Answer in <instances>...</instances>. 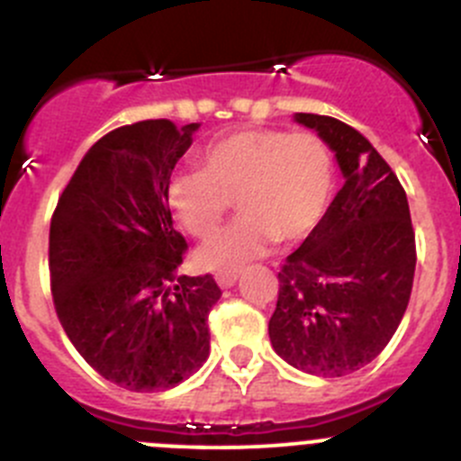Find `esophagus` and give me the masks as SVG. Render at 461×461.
Listing matches in <instances>:
<instances>
[{"label": "esophagus", "instance_id": "obj_1", "mask_svg": "<svg viewBox=\"0 0 461 461\" xmlns=\"http://www.w3.org/2000/svg\"><path fill=\"white\" fill-rule=\"evenodd\" d=\"M236 279H239V275L236 272H225V275H216V281L221 288H231V285L236 284Z\"/></svg>", "mask_w": 461, "mask_h": 461}]
</instances>
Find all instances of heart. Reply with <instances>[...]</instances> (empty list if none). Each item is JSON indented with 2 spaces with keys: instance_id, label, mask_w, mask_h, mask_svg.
Segmentation results:
<instances>
[{
  "instance_id": "obj_1",
  "label": "heart",
  "mask_w": 461,
  "mask_h": 461,
  "mask_svg": "<svg viewBox=\"0 0 461 461\" xmlns=\"http://www.w3.org/2000/svg\"><path fill=\"white\" fill-rule=\"evenodd\" d=\"M333 185V155L320 135L245 128L204 146L200 171L171 173L164 198L194 239H209L234 200L243 216L198 252L200 266L225 275L275 240L308 239L329 212Z\"/></svg>"
}]
</instances>
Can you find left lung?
<instances>
[{
	"label": "left lung",
	"mask_w": 461,
	"mask_h": 461,
	"mask_svg": "<svg viewBox=\"0 0 461 461\" xmlns=\"http://www.w3.org/2000/svg\"><path fill=\"white\" fill-rule=\"evenodd\" d=\"M294 119L333 150L344 185L281 266L267 333L294 369L347 376L372 363L403 320L417 266L412 218L399 177L356 128L306 112Z\"/></svg>",
	"instance_id": "8db88e82"
}]
</instances>
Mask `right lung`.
I'll return each instance as SVG.
<instances>
[{
  "mask_svg": "<svg viewBox=\"0 0 461 461\" xmlns=\"http://www.w3.org/2000/svg\"><path fill=\"white\" fill-rule=\"evenodd\" d=\"M198 123L149 119L107 132L62 189L49 230L56 315L85 363L131 392L194 376L209 356L212 275L177 272L186 240L164 186Z\"/></svg>",
  "mask_w": 461,
  "mask_h": 461,
  "instance_id": "obj_1",
  "label": "right lung"
}]
</instances>
